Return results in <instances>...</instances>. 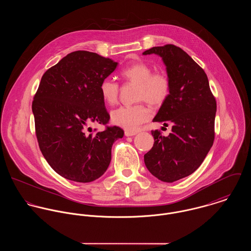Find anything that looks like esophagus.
<instances>
[{"label":"esophagus","instance_id":"esophagus-1","mask_svg":"<svg viewBox=\"0 0 251 251\" xmlns=\"http://www.w3.org/2000/svg\"><path fill=\"white\" fill-rule=\"evenodd\" d=\"M135 134H136V132H134V131H129V130H126V131H125V135L127 136V137L133 136V135H135Z\"/></svg>","mask_w":251,"mask_h":251}]
</instances>
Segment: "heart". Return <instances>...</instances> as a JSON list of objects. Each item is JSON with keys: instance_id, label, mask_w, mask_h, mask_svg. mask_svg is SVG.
<instances>
[{"instance_id": "heart-1", "label": "heart", "mask_w": 251, "mask_h": 251, "mask_svg": "<svg viewBox=\"0 0 251 251\" xmlns=\"http://www.w3.org/2000/svg\"><path fill=\"white\" fill-rule=\"evenodd\" d=\"M124 80L136 84L135 100H144L151 106L158 107L168 99L171 92V82L163 72H152V68L144 62H135L121 72ZM100 92L103 100L114 104L118 100L119 85L110 78H105L100 85ZM151 111L143 103L121 106L111 112L113 124L126 130L133 131L150 120Z\"/></svg>"}]
</instances>
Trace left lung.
Here are the masks:
<instances>
[{
  "label": "left lung",
  "instance_id": "obj_1",
  "mask_svg": "<svg viewBox=\"0 0 251 251\" xmlns=\"http://www.w3.org/2000/svg\"><path fill=\"white\" fill-rule=\"evenodd\" d=\"M150 54L162 58L171 82L170 95L152 121L172 124V132L162 136L151 130L154 143L144 161L155 178L173 182L197 170L211 150L216 101L207 74L181 48L166 44L143 52Z\"/></svg>",
  "mask_w": 251,
  "mask_h": 251
}]
</instances>
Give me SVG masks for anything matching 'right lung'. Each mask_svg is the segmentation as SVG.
I'll return each mask as SVG.
<instances>
[{
	"instance_id": "obj_1",
	"label": "right lung",
	"mask_w": 251,
	"mask_h": 251,
	"mask_svg": "<svg viewBox=\"0 0 251 251\" xmlns=\"http://www.w3.org/2000/svg\"><path fill=\"white\" fill-rule=\"evenodd\" d=\"M117 66L109 58L79 50L41 77L32 105L36 138L48 164L66 179L90 182L101 177L111 161L112 145L124 136L119 126L103 131L88 126L109 122L100 85Z\"/></svg>"
}]
</instances>
